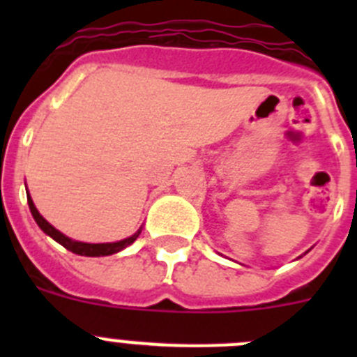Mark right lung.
Wrapping results in <instances>:
<instances>
[{"mask_svg":"<svg viewBox=\"0 0 357 357\" xmlns=\"http://www.w3.org/2000/svg\"><path fill=\"white\" fill-rule=\"evenodd\" d=\"M28 206H30V211H31V216L36 218L37 225L40 227V229L46 232L48 236H52L53 239H55L56 243H61L62 247L68 248L69 252H73V254H78V255H87V257H100V255H112L116 254V252L123 250V248H127L128 245H132V243L137 239V236L141 234V229L135 232L134 236H130V238L123 239V241H118V243H80V241H73V239L66 238L62 232H59V230L55 229L53 225H50L46 220H44L43 216L39 214V211L36 209V206H33V202H31L30 195H28Z\"/></svg>","mask_w":357,"mask_h":357,"instance_id":"obj_1","label":"right lung"}]
</instances>
